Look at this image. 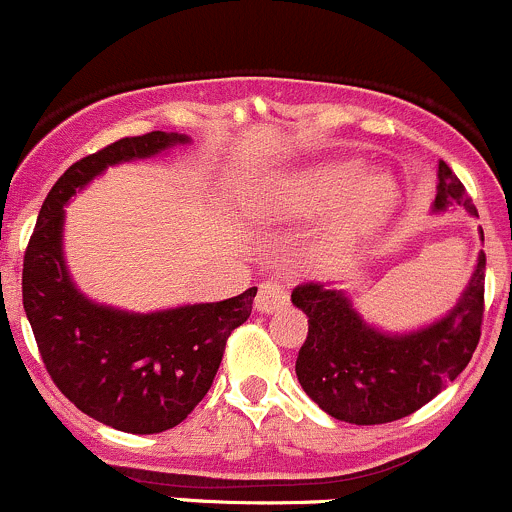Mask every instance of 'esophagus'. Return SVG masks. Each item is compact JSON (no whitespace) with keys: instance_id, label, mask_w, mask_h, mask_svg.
<instances>
[{"instance_id":"1","label":"esophagus","mask_w":512,"mask_h":512,"mask_svg":"<svg viewBox=\"0 0 512 512\" xmlns=\"http://www.w3.org/2000/svg\"><path fill=\"white\" fill-rule=\"evenodd\" d=\"M288 301V291L281 281H266L261 283L256 296V308L261 313H273Z\"/></svg>"}]
</instances>
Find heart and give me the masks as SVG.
I'll return each instance as SVG.
<instances>
[{
  "label": "heart",
  "instance_id": "b5f03b06",
  "mask_svg": "<svg viewBox=\"0 0 512 512\" xmlns=\"http://www.w3.org/2000/svg\"><path fill=\"white\" fill-rule=\"evenodd\" d=\"M358 161H333L283 176H263L249 186L244 204L256 219L293 221L333 209L348 196L343 209L318 241L323 263L341 261L371 239L396 204V184L386 174H368Z\"/></svg>",
  "mask_w": 512,
  "mask_h": 512
}]
</instances>
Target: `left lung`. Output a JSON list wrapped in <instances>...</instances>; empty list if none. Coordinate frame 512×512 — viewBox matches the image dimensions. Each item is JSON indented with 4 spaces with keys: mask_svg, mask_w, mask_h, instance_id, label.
<instances>
[{
    "mask_svg": "<svg viewBox=\"0 0 512 512\" xmlns=\"http://www.w3.org/2000/svg\"><path fill=\"white\" fill-rule=\"evenodd\" d=\"M453 206L478 216L465 186L440 161L433 211ZM483 293L485 254L480 251L473 276L450 313L418 331L386 333L363 321L346 291L301 283L291 293L293 306L308 316V336L296 358L298 383L336 421L378 426L411 416L473 358L483 323Z\"/></svg>",
    "mask_w": 512,
    "mask_h": 512,
    "instance_id": "1",
    "label": "left lung"
}]
</instances>
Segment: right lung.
<instances>
[{
	"label": "right lung",
	"instance_id": "obj_1",
	"mask_svg": "<svg viewBox=\"0 0 512 512\" xmlns=\"http://www.w3.org/2000/svg\"><path fill=\"white\" fill-rule=\"evenodd\" d=\"M186 134L126 136L69 166L39 211L22 268V301L47 373L94 421L149 435L179 426L214 383L231 331L251 316L256 286L216 303L129 313L89 301L69 276L64 206L106 166L149 159Z\"/></svg>",
	"mask_w": 512,
	"mask_h": 512
}]
</instances>
